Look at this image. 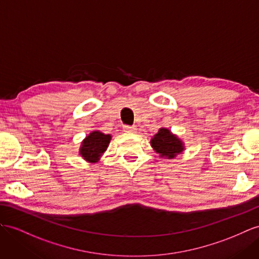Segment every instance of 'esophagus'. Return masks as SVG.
Masks as SVG:
<instances>
[{
  "label": "esophagus",
  "mask_w": 259,
  "mask_h": 259,
  "mask_svg": "<svg viewBox=\"0 0 259 259\" xmlns=\"http://www.w3.org/2000/svg\"><path fill=\"white\" fill-rule=\"evenodd\" d=\"M136 130H137L136 125H128V124L123 125V131L124 132H135Z\"/></svg>",
  "instance_id": "esophagus-1"
}]
</instances>
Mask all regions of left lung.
Segmentation results:
<instances>
[{
    "label": "left lung",
    "instance_id": "8db88e82",
    "mask_svg": "<svg viewBox=\"0 0 259 259\" xmlns=\"http://www.w3.org/2000/svg\"><path fill=\"white\" fill-rule=\"evenodd\" d=\"M151 145L163 157L173 158L184 150L183 142L167 129H160L151 140Z\"/></svg>",
    "mask_w": 259,
    "mask_h": 259
}]
</instances>
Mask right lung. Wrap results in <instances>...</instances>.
Returning <instances> with one entry per match:
<instances>
[{"mask_svg":"<svg viewBox=\"0 0 259 259\" xmlns=\"http://www.w3.org/2000/svg\"><path fill=\"white\" fill-rule=\"evenodd\" d=\"M109 135H104L103 132L94 131L90 136L86 137L81 147V155L86 161L95 163L99 160V156L107 149L110 141Z\"/></svg>","mask_w":259,"mask_h":259,"instance_id":"right-lung-1","label":"right lung"}]
</instances>
